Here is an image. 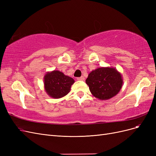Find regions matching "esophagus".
Masks as SVG:
<instances>
[{"label": "esophagus", "mask_w": 156, "mask_h": 156, "mask_svg": "<svg viewBox=\"0 0 156 156\" xmlns=\"http://www.w3.org/2000/svg\"><path fill=\"white\" fill-rule=\"evenodd\" d=\"M77 79L79 80V81H84V77L83 76H81V77H78Z\"/></svg>", "instance_id": "1"}]
</instances>
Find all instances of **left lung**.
Returning a JSON list of instances; mask_svg holds the SVG:
<instances>
[{"instance_id":"1","label":"left lung","mask_w":156,"mask_h":156,"mask_svg":"<svg viewBox=\"0 0 156 156\" xmlns=\"http://www.w3.org/2000/svg\"><path fill=\"white\" fill-rule=\"evenodd\" d=\"M86 83L94 97L100 100H107L120 92L123 79L116 68L101 67L92 70L88 74Z\"/></svg>"}]
</instances>
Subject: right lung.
<instances>
[{"label":"right lung","mask_w":156,"mask_h":156,"mask_svg":"<svg viewBox=\"0 0 156 156\" xmlns=\"http://www.w3.org/2000/svg\"><path fill=\"white\" fill-rule=\"evenodd\" d=\"M74 79L58 70L46 73L44 77V89L48 95L54 99L61 98L70 92Z\"/></svg>","instance_id":"obj_1"}]
</instances>
